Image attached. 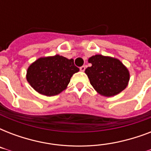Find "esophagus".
<instances>
[{"label":"esophagus","mask_w":151,"mask_h":151,"mask_svg":"<svg viewBox=\"0 0 151 151\" xmlns=\"http://www.w3.org/2000/svg\"><path fill=\"white\" fill-rule=\"evenodd\" d=\"M85 66H81L80 67V70L81 71H85Z\"/></svg>","instance_id":"esophagus-1"}]
</instances>
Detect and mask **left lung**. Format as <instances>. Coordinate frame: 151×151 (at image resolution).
Returning a JSON list of instances; mask_svg holds the SVG:
<instances>
[{"label": "left lung", "mask_w": 151, "mask_h": 151, "mask_svg": "<svg viewBox=\"0 0 151 151\" xmlns=\"http://www.w3.org/2000/svg\"><path fill=\"white\" fill-rule=\"evenodd\" d=\"M92 66L85 70L90 84L99 94L110 97L117 95L127 87L129 72L119 59L96 55L90 57Z\"/></svg>", "instance_id": "left-lung-1"}]
</instances>
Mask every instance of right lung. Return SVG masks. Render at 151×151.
I'll return each mask as SVG.
<instances>
[{
  "instance_id": "add662e5",
  "label": "right lung",
  "mask_w": 151,
  "mask_h": 151,
  "mask_svg": "<svg viewBox=\"0 0 151 151\" xmlns=\"http://www.w3.org/2000/svg\"><path fill=\"white\" fill-rule=\"evenodd\" d=\"M78 71L73 59L59 55L41 57L28 67L27 80L38 93L53 96L66 89L71 77Z\"/></svg>"
}]
</instances>
